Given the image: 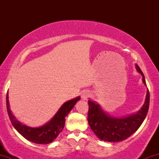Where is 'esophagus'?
<instances>
[{
    "mask_svg": "<svg viewBox=\"0 0 159 159\" xmlns=\"http://www.w3.org/2000/svg\"><path fill=\"white\" fill-rule=\"evenodd\" d=\"M90 96V92L87 90H84L81 93V98L82 99L84 100H87V98H88Z\"/></svg>",
    "mask_w": 159,
    "mask_h": 159,
    "instance_id": "esophagus-1",
    "label": "esophagus"
}]
</instances>
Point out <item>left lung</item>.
I'll use <instances>...</instances> for the list:
<instances>
[{
    "label": "left lung",
    "instance_id": "8db88e82",
    "mask_svg": "<svg viewBox=\"0 0 159 159\" xmlns=\"http://www.w3.org/2000/svg\"><path fill=\"white\" fill-rule=\"evenodd\" d=\"M136 69L143 77V83L147 85L143 73L136 64ZM89 125L99 139L107 142H119L127 139L139 129L147 116L149 105V93L147 89L145 102L136 114L124 117H114L107 114L96 102L89 100Z\"/></svg>",
    "mask_w": 159,
    "mask_h": 159
}]
</instances>
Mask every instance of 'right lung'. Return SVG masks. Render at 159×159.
<instances>
[{
  "label": "right lung",
  "mask_w": 159,
  "mask_h": 159,
  "mask_svg": "<svg viewBox=\"0 0 159 159\" xmlns=\"http://www.w3.org/2000/svg\"><path fill=\"white\" fill-rule=\"evenodd\" d=\"M80 98L81 97L78 96L75 98L65 102L50 121L45 123L43 126L38 128L27 126L16 119L10 108L8 92L7 94V113H8L9 117H10L12 125L24 138L33 143L47 144L54 141L58 136V134L63 131L65 125L66 116H68L69 113L73 108L75 105L77 103L78 100H80Z\"/></svg>",
  "instance_id": "right-lung-1"
}]
</instances>
